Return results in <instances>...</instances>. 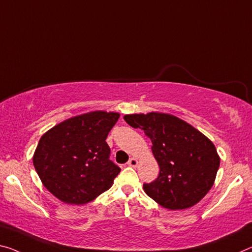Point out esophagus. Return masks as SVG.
<instances>
[{
  "instance_id": "1",
  "label": "esophagus",
  "mask_w": 252,
  "mask_h": 252,
  "mask_svg": "<svg viewBox=\"0 0 252 252\" xmlns=\"http://www.w3.org/2000/svg\"><path fill=\"white\" fill-rule=\"evenodd\" d=\"M127 166L137 167L138 166V159L137 158H130V160L127 161Z\"/></svg>"
}]
</instances>
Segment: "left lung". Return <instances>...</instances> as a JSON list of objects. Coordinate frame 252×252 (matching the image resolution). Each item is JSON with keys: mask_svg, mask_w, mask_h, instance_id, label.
<instances>
[{"mask_svg": "<svg viewBox=\"0 0 252 252\" xmlns=\"http://www.w3.org/2000/svg\"><path fill=\"white\" fill-rule=\"evenodd\" d=\"M127 125L141 129L153 142L158 177L143 184L148 196L168 210L189 209L213 186L220 157L213 142L174 115L151 112L125 115Z\"/></svg>", "mask_w": 252, "mask_h": 252, "instance_id": "1", "label": "left lung"}]
</instances>
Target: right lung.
I'll return each mask as SVG.
<instances>
[{"instance_id":"1","label":"right lung","mask_w":252,"mask_h":252,"mask_svg":"<svg viewBox=\"0 0 252 252\" xmlns=\"http://www.w3.org/2000/svg\"><path fill=\"white\" fill-rule=\"evenodd\" d=\"M120 118L94 111L70 118L40 138L33 166L43 186L67 204H86L113 185L120 167L110 160L106 137Z\"/></svg>"}]
</instances>
